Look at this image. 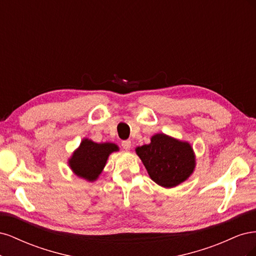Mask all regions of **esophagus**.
Listing matches in <instances>:
<instances>
[{
	"label": "esophagus",
	"mask_w": 256,
	"mask_h": 256,
	"mask_svg": "<svg viewBox=\"0 0 256 256\" xmlns=\"http://www.w3.org/2000/svg\"><path fill=\"white\" fill-rule=\"evenodd\" d=\"M120 145H122V148H124V150H130V147H131V141H129V140H125V141H122Z\"/></svg>",
	"instance_id": "34e87169"
}]
</instances>
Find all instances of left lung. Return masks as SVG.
<instances>
[{
    "label": "left lung",
    "mask_w": 256,
    "mask_h": 256,
    "mask_svg": "<svg viewBox=\"0 0 256 256\" xmlns=\"http://www.w3.org/2000/svg\"><path fill=\"white\" fill-rule=\"evenodd\" d=\"M136 150L152 180L164 188H172L184 182L196 166L190 144L164 134H154L150 144L138 147Z\"/></svg>",
    "instance_id": "obj_1"
}]
</instances>
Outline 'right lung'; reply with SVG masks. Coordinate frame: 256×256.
I'll list each match as a JSON object with an SVG mask.
<instances>
[{
  "label": "right lung",
  "mask_w": 256,
  "mask_h": 256,
  "mask_svg": "<svg viewBox=\"0 0 256 256\" xmlns=\"http://www.w3.org/2000/svg\"><path fill=\"white\" fill-rule=\"evenodd\" d=\"M116 150L118 147L113 143L98 144L85 138L69 160V166L76 175L94 182L102 173L109 154Z\"/></svg>",
  "instance_id": "right-lung-1"
}]
</instances>
